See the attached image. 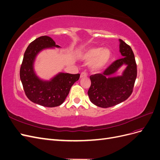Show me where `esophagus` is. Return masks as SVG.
<instances>
[{
	"label": "esophagus",
	"mask_w": 160,
	"mask_h": 160,
	"mask_svg": "<svg viewBox=\"0 0 160 160\" xmlns=\"http://www.w3.org/2000/svg\"><path fill=\"white\" fill-rule=\"evenodd\" d=\"M87 77V74H86V72H81V75H80V78H84V77Z\"/></svg>",
	"instance_id": "esophagus-1"
}]
</instances>
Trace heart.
Listing matches in <instances>:
<instances>
[{"label":"heart","instance_id":"1","mask_svg":"<svg viewBox=\"0 0 160 160\" xmlns=\"http://www.w3.org/2000/svg\"><path fill=\"white\" fill-rule=\"evenodd\" d=\"M81 59L85 62H91L93 71H99L107 66L111 58V51L108 48L90 47L84 50L80 55Z\"/></svg>","mask_w":160,"mask_h":160}]
</instances>
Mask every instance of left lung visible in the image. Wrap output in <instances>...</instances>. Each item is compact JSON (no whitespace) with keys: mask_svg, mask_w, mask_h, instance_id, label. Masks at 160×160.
I'll return each instance as SVG.
<instances>
[{"mask_svg":"<svg viewBox=\"0 0 160 160\" xmlns=\"http://www.w3.org/2000/svg\"><path fill=\"white\" fill-rule=\"evenodd\" d=\"M119 52L122 58L116 60L102 74L90 76L91 84L88 95L91 103L99 108L113 107L126 100L132 93L137 77V65L133 52L128 45L119 39ZM123 65L127 66L122 75L115 76Z\"/></svg>","mask_w":160,"mask_h":160,"instance_id":"left-lung-1","label":"left lung"}]
</instances>
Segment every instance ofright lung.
Listing matches in <instances>:
<instances>
[{"label": "right lung", "instance_id": "1", "mask_svg": "<svg viewBox=\"0 0 160 160\" xmlns=\"http://www.w3.org/2000/svg\"><path fill=\"white\" fill-rule=\"evenodd\" d=\"M54 47L60 46L49 37L36 38L26 49L20 69L21 81L28 99L47 108L57 107L63 103L72 85L80 77V74L59 72L49 81H45L36 75L34 63L37 55L42 50Z\"/></svg>", "mask_w": 160, "mask_h": 160}]
</instances>
